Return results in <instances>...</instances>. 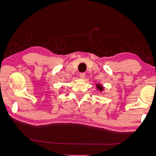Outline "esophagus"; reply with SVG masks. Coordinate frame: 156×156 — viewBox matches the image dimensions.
<instances>
[{"mask_svg": "<svg viewBox=\"0 0 156 156\" xmlns=\"http://www.w3.org/2000/svg\"><path fill=\"white\" fill-rule=\"evenodd\" d=\"M79 77H81V79H84V77H85V73H80Z\"/></svg>", "mask_w": 156, "mask_h": 156, "instance_id": "1", "label": "esophagus"}]
</instances>
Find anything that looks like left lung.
Returning a JSON list of instances; mask_svg holds the SVG:
<instances>
[{"label":"left lung","mask_w":156,"mask_h":156,"mask_svg":"<svg viewBox=\"0 0 156 156\" xmlns=\"http://www.w3.org/2000/svg\"><path fill=\"white\" fill-rule=\"evenodd\" d=\"M97 87H98V88L99 90H100V91H101L102 90H103V88L100 85V84H97Z\"/></svg>","instance_id":"obj_1"}]
</instances>
